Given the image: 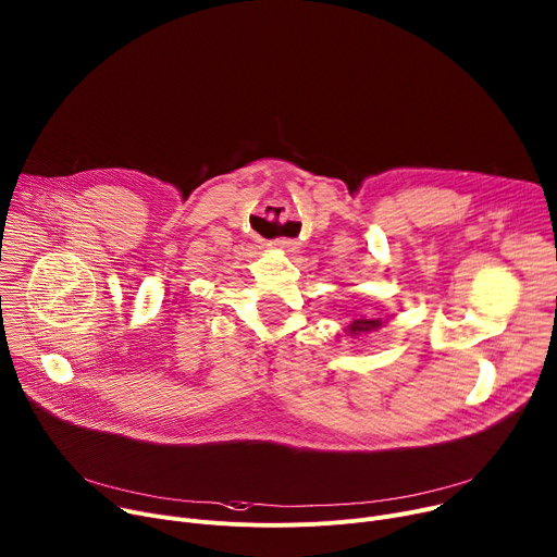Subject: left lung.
<instances>
[{
	"label": "left lung",
	"mask_w": 557,
	"mask_h": 557,
	"mask_svg": "<svg viewBox=\"0 0 557 557\" xmlns=\"http://www.w3.org/2000/svg\"><path fill=\"white\" fill-rule=\"evenodd\" d=\"M382 326V320L377 318V320H352L350 324H348V333H350V337H356V335H362V333H371V331H377Z\"/></svg>",
	"instance_id": "left-lung-1"
}]
</instances>
